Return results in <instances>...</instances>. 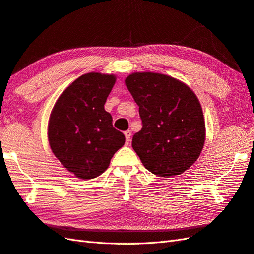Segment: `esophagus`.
Returning a JSON list of instances; mask_svg holds the SVG:
<instances>
[{
	"mask_svg": "<svg viewBox=\"0 0 254 254\" xmlns=\"http://www.w3.org/2000/svg\"><path fill=\"white\" fill-rule=\"evenodd\" d=\"M131 135H132V132L129 131V129H127V131L125 132V136H126V139L127 142H129V140H131Z\"/></svg>",
	"mask_w": 254,
	"mask_h": 254,
	"instance_id": "34e87169",
	"label": "esophagus"
}]
</instances>
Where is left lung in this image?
Returning <instances> with one entry per match:
<instances>
[{"label": "left lung", "mask_w": 254, "mask_h": 254, "mask_svg": "<svg viewBox=\"0 0 254 254\" xmlns=\"http://www.w3.org/2000/svg\"><path fill=\"white\" fill-rule=\"evenodd\" d=\"M126 85L137 105L142 127L132 147L153 175L170 178L197 161L205 140V123L198 98L171 76L136 72Z\"/></svg>", "instance_id": "obj_1"}]
</instances>
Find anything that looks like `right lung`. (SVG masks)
Instances as JSON below:
<instances>
[{
	"instance_id": "right-lung-1",
	"label": "right lung",
	"mask_w": 254,
	"mask_h": 254,
	"mask_svg": "<svg viewBox=\"0 0 254 254\" xmlns=\"http://www.w3.org/2000/svg\"><path fill=\"white\" fill-rule=\"evenodd\" d=\"M116 82L114 75L91 72L72 83L56 101L50 116L51 149L64 168L77 178H97L110 165L126 137L113 127L104 110Z\"/></svg>"
}]
</instances>
